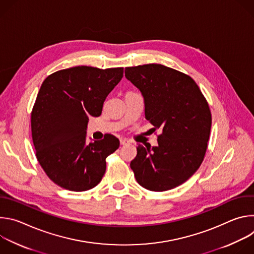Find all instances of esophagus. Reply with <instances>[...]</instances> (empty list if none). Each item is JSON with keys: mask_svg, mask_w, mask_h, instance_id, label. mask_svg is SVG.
Here are the masks:
<instances>
[{"mask_svg": "<svg viewBox=\"0 0 254 254\" xmlns=\"http://www.w3.org/2000/svg\"><path fill=\"white\" fill-rule=\"evenodd\" d=\"M120 141H121V144H123V146H125V144H128V143H129V140L127 139V138H121Z\"/></svg>", "mask_w": 254, "mask_h": 254, "instance_id": "esophagus-1", "label": "esophagus"}]
</instances>
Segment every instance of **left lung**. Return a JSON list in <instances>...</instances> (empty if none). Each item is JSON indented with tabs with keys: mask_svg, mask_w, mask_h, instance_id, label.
Instances as JSON below:
<instances>
[{
	"mask_svg": "<svg viewBox=\"0 0 254 254\" xmlns=\"http://www.w3.org/2000/svg\"><path fill=\"white\" fill-rule=\"evenodd\" d=\"M125 74L143 96L146 119L162 130L157 147L137 144L130 162L136 182L155 192L176 188L204 160L212 124L208 102L189 75L165 65L127 67Z\"/></svg>",
	"mask_w": 254,
	"mask_h": 254,
	"instance_id": "1",
	"label": "left lung"
}]
</instances>
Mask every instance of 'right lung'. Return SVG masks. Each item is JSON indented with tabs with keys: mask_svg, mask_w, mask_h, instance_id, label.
<instances>
[{
	"mask_svg": "<svg viewBox=\"0 0 254 254\" xmlns=\"http://www.w3.org/2000/svg\"><path fill=\"white\" fill-rule=\"evenodd\" d=\"M124 76V68L75 66L50 74L42 83L31 113L37 160L53 182L69 191L95 187L105 159L120 147L113 134L86 143L89 117H99L103 102Z\"/></svg>",
	"mask_w": 254,
	"mask_h": 254,
	"instance_id": "right-lung-1",
	"label": "right lung"
}]
</instances>
